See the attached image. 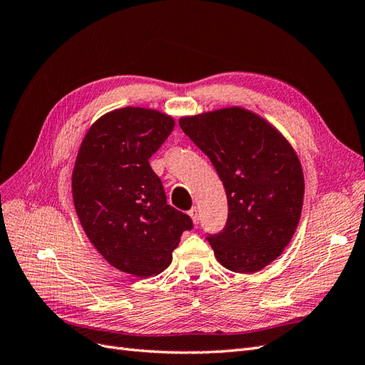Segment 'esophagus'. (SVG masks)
Here are the masks:
<instances>
[{"label":"esophagus","mask_w":365,"mask_h":365,"mask_svg":"<svg viewBox=\"0 0 365 365\" xmlns=\"http://www.w3.org/2000/svg\"><path fill=\"white\" fill-rule=\"evenodd\" d=\"M189 215H190V217H192V220H193V224H200V220H201V215H200V210H197L196 207H193L190 212H189Z\"/></svg>","instance_id":"1"}]
</instances>
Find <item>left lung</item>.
Instances as JSON below:
<instances>
[{"mask_svg":"<svg viewBox=\"0 0 365 365\" xmlns=\"http://www.w3.org/2000/svg\"><path fill=\"white\" fill-rule=\"evenodd\" d=\"M180 126L225 187L227 224L207 237L217 262L235 272L260 271L300 222L304 178L295 150L267 120L239 106L182 117Z\"/></svg>","mask_w":365,"mask_h":365,"instance_id":"8db88e82","label":"left lung"}]
</instances>
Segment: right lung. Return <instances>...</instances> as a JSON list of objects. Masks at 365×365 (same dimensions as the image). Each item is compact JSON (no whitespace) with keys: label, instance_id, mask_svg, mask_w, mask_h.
Instances as JSON below:
<instances>
[{"label":"right lung","instance_id":"obj_1","mask_svg":"<svg viewBox=\"0 0 365 365\" xmlns=\"http://www.w3.org/2000/svg\"><path fill=\"white\" fill-rule=\"evenodd\" d=\"M175 120L155 109L126 106L86 132L73 169L76 213L96 250L114 268L150 277L169 267L190 216L168 204L149 158Z\"/></svg>","mask_w":365,"mask_h":365}]
</instances>
